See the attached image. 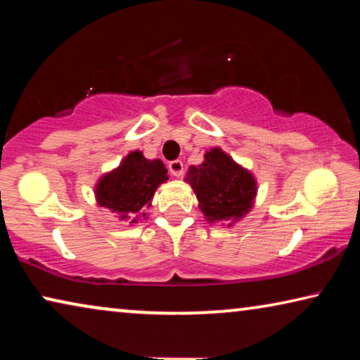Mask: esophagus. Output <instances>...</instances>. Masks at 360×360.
Listing matches in <instances>:
<instances>
[{
	"instance_id": "1",
	"label": "esophagus",
	"mask_w": 360,
	"mask_h": 360,
	"mask_svg": "<svg viewBox=\"0 0 360 360\" xmlns=\"http://www.w3.org/2000/svg\"><path fill=\"white\" fill-rule=\"evenodd\" d=\"M169 170L174 176H181L184 175V162L181 160L169 162Z\"/></svg>"
}]
</instances>
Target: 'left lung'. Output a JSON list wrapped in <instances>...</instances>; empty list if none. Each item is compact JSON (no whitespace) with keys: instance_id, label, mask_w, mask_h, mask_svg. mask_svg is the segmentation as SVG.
Instances as JSON below:
<instances>
[{"instance_id":"left-lung-1","label":"left lung","mask_w":360,"mask_h":360,"mask_svg":"<svg viewBox=\"0 0 360 360\" xmlns=\"http://www.w3.org/2000/svg\"><path fill=\"white\" fill-rule=\"evenodd\" d=\"M186 181L200 201V210L210 223L214 221H239L252 208L257 184L245 170L219 149L208 150L205 162L191 165Z\"/></svg>"}]
</instances>
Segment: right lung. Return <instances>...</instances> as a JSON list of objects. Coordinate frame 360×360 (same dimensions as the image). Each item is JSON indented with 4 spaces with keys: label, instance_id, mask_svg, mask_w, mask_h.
I'll list each match as a JSON object with an SVG mask.
<instances>
[{
    "label": "right lung",
    "instance_id": "right-lung-1",
    "mask_svg": "<svg viewBox=\"0 0 360 360\" xmlns=\"http://www.w3.org/2000/svg\"><path fill=\"white\" fill-rule=\"evenodd\" d=\"M169 180L164 162L147 160L142 152H129L121 165L103 175L96 184L98 205L120 214V219L136 223L137 216L146 218L144 211L160 184Z\"/></svg>",
    "mask_w": 360,
    "mask_h": 360
}]
</instances>
